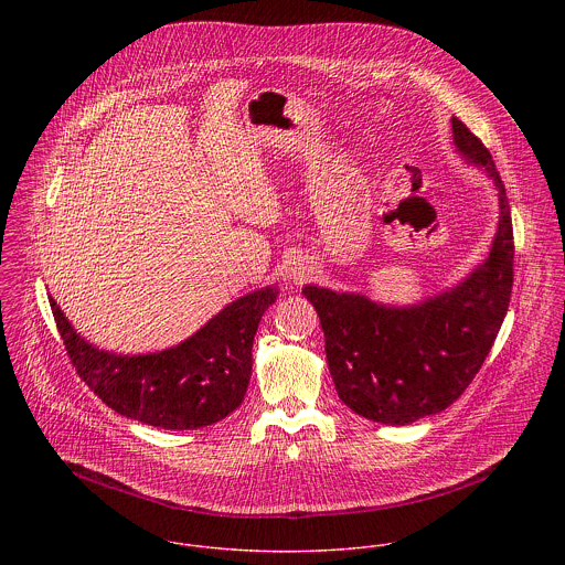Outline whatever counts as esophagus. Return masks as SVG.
<instances>
[{"mask_svg":"<svg viewBox=\"0 0 565 565\" xmlns=\"http://www.w3.org/2000/svg\"><path fill=\"white\" fill-rule=\"evenodd\" d=\"M309 278H311V267H309L305 260H300V258H294V260L287 263V267L282 269V280H285L289 287L302 285V282L309 280Z\"/></svg>","mask_w":565,"mask_h":565,"instance_id":"esophagus-1","label":"esophagus"}]
</instances>
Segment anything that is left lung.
<instances>
[{"mask_svg": "<svg viewBox=\"0 0 565 565\" xmlns=\"http://www.w3.org/2000/svg\"><path fill=\"white\" fill-rule=\"evenodd\" d=\"M450 121L459 157L483 169L498 191L500 215L483 263L457 285L406 307L318 285L302 289L320 316L328 370L341 403L390 426L435 415L466 392L511 300L513 228L504 184L470 128L457 117Z\"/></svg>", "mask_w": 565, "mask_h": 565, "instance_id": "8db88e82", "label": "left lung"}]
</instances>
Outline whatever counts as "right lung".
Masks as SVG:
<instances>
[{
	"label": "right lung",
	"instance_id": "add662e5",
	"mask_svg": "<svg viewBox=\"0 0 565 565\" xmlns=\"http://www.w3.org/2000/svg\"><path fill=\"white\" fill-rule=\"evenodd\" d=\"M276 298V287L245 294L189 339L150 354L99 350L74 330L54 298L50 307L76 372L102 403L148 426L195 430L243 403L254 334Z\"/></svg>",
	"mask_w": 565,
	"mask_h": 565
}]
</instances>
